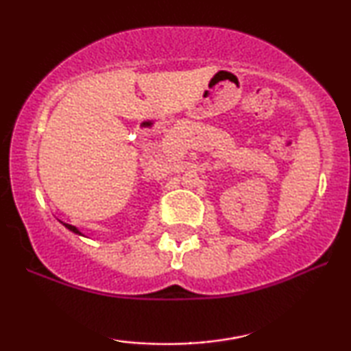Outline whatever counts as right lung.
I'll return each mask as SVG.
<instances>
[{
    "label": "right lung",
    "instance_id": "obj_1",
    "mask_svg": "<svg viewBox=\"0 0 351 351\" xmlns=\"http://www.w3.org/2000/svg\"><path fill=\"white\" fill-rule=\"evenodd\" d=\"M65 225V227L66 228H69L70 230V232H73V233H76V234H83V233H81L80 232V230L78 228H76V227H73V225H70V223H64Z\"/></svg>",
    "mask_w": 351,
    "mask_h": 351
}]
</instances>
